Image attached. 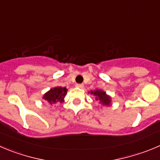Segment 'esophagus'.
<instances>
[{
  "label": "esophagus",
  "instance_id": "obj_1",
  "mask_svg": "<svg viewBox=\"0 0 160 160\" xmlns=\"http://www.w3.org/2000/svg\"><path fill=\"white\" fill-rule=\"evenodd\" d=\"M76 87L83 88V87H84V85H83V84H77V85H76Z\"/></svg>",
  "mask_w": 160,
  "mask_h": 160
}]
</instances>
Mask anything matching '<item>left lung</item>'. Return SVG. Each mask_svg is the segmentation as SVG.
Instances as JSON below:
<instances>
[{
    "label": "left lung",
    "mask_w": 160,
    "mask_h": 160,
    "mask_svg": "<svg viewBox=\"0 0 160 160\" xmlns=\"http://www.w3.org/2000/svg\"><path fill=\"white\" fill-rule=\"evenodd\" d=\"M90 93L95 96L96 100H100V102L103 104V105L109 106L111 104V101H112L111 97L110 96L107 95L104 91L100 90V89H97V90L94 91L91 90Z\"/></svg>",
    "instance_id": "1"
}]
</instances>
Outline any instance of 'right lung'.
Listing matches in <instances>:
<instances>
[{"label": "right lung", "instance_id": "1", "mask_svg": "<svg viewBox=\"0 0 160 160\" xmlns=\"http://www.w3.org/2000/svg\"><path fill=\"white\" fill-rule=\"evenodd\" d=\"M67 92H68L67 88L57 86V87L50 89L49 91L44 94L43 99L48 102L51 105L56 103H62L64 100Z\"/></svg>", "mask_w": 160, "mask_h": 160}]
</instances>
